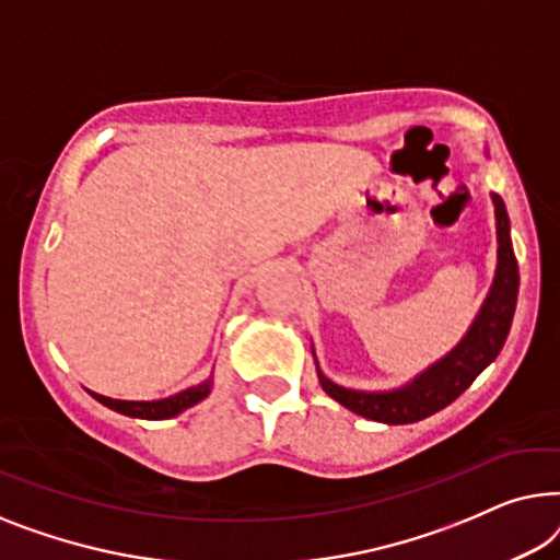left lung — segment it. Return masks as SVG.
<instances>
[{
  "mask_svg": "<svg viewBox=\"0 0 560 560\" xmlns=\"http://www.w3.org/2000/svg\"><path fill=\"white\" fill-rule=\"evenodd\" d=\"M490 198L494 205V231H498V266H494L492 287L462 340L446 355L413 375L411 381L388 390H362L335 383L332 377L325 375L312 345L319 385L329 398H335L337 404L362 419L393 423V427L416 423L459 398L475 383V377L487 365H492L508 340L510 325H513L520 273L513 238H510L508 208L500 195L490 192Z\"/></svg>",
  "mask_w": 560,
  "mask_h": 560,
  "instance_id": "1",
  "label": "left lung"
}]
</instances>
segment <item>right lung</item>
I'll return each mask as SVG.
<instances>
[{"label": "right lung", "instance_id": "add662e5", "mask_svg": "<svg viewBox=\"0 0 560 560\" xmlns=\"http://www.w3.org/2000/svg\"><path fill=\"white\" fill-rule=\"evenodd\" d=\"M210 390H212V373L198 385H190V388L179 390L175 396L156 398V400H119V398L101 396V393H93V390L89 393L98 400V404H104L116 413L131 416V419H144V421H164V419H172V416H179L195 404H200L202 398L210 396Z\"/></svg>", "mask_w": 560, "mask_h": 560}]
</instances>
